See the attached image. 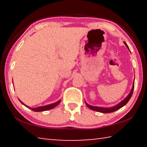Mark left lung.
<instances>
[{
	"instance_id": "obj_1",
	"label": "left lung",
	"mask_w": 147,
	"mask_h": 147,
	"mask_svg": "<svg viewBox=\"0 0 147 147\" xmlns=\"http://www.w3.org/2000/svg\"><path fill=\"white\" fill-rule=\"evenodd\" d=\"M124 43L125 44V45L127 47L128 49H129V47L127 45V44L126 43V42H124ZM130 51V49H129ZM134 83L133 84L132 86V88H131V90L130 91V93L128 94V95L126 96V97L124 99L123 101H121L120 103H119L118 104H117L115 106L111 107V108H102V107H98V106H91L88 104L87 102H86V105L88 106L89 108H90L92 110L94 111H98V112H101V113H111L113 112V111H115L117 110H118L120 108H121L122 107H123L124 106H125L126 104L128 103V102L130 100L131 95L133 94V91H134Z\"/></svg>"
}]
</instances>
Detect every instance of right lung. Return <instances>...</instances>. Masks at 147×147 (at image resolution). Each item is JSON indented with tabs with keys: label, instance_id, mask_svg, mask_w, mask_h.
<instances>
[{
	"label": "right lung",
	"instance_id": "1",
	"mask_svg": "<svg viewBox=\"0 0 147 147\" xmlns=\"http://www.w3.org/2000/svg\"><path fill=\"white\" fill-rule=\"evenodd\" d=\"M19 100L23 104V105L25 106L26 107H27V108H28L29 109H32V111H47V110H49V109H51L54 108V107H56L57 105H58V104L60 103L61 102V100H59L58 101H57L56 102H54V103H53V104H49V105H46V106H39V107H37V108H30V107H28L26 105H25L23 102L21 101L19 99Z\"/></svg>",
	"mask_w": 147,
	"mask_h": 147
}]
</instances>
